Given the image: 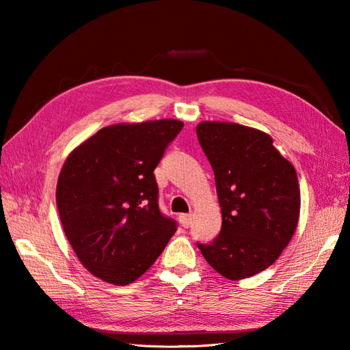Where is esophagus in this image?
I'll list each match as a JSON object with an SVG mask.
<instances>
[{
    "label": "esophagus",
    "mask_w": 350,
    "mask_h": 350,
    "mask_svg": "<svg viewBox=\"0 0 350 350\" xmlns=\"http://www.w3.org/2000/svg\"><path fill=\"white\" fill-rule=\"evenodd\" d=\"M191 221H192L191 213H183L179 217V222L182 224V227H185V228H188L191 226Z\"/></svg>",
    "instance_id": "1"
}]
</instances>
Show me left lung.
Segmentation results:
<instances>
[{
	"label": "left lung",
	"instance_id": "obj_1",
	"mask_svg": "<svg viewBox=\"0 0 350 350\" xmlns=\"http://www.w3.org/2000/svg\"><path fill=\"white\" fill-rule=\"evenodd\" d=\"M197 137L213 170L222 215L217 239L198 248L222 277L250 278L275 263L292 241L301 211L298 176L263 131L202 122Z\"/></svg>",
	"mask_w": 350,
	"mask_h": 350
}]
</instances>
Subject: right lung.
I'll list each match as a JSON object with an SVG mask.
<instances>
[{
  "mask_svg": "<svg viewBox=\"0 0 350 350\" xmlns=\"http://www.w3.org/2000/svg\"><path fill=\"white\" fill-rule=\"evenodd\" d=\"M182 128L173 118L111 124L66 158L58 213L70 247L94 277L131 284L176 233V222L159 211L153 170Z\"/></svg>",
  "mask_w": 350,
  "mask_h": 350,
  "instance_id": "1",
  "label": "right lung"
}]
</instances>
